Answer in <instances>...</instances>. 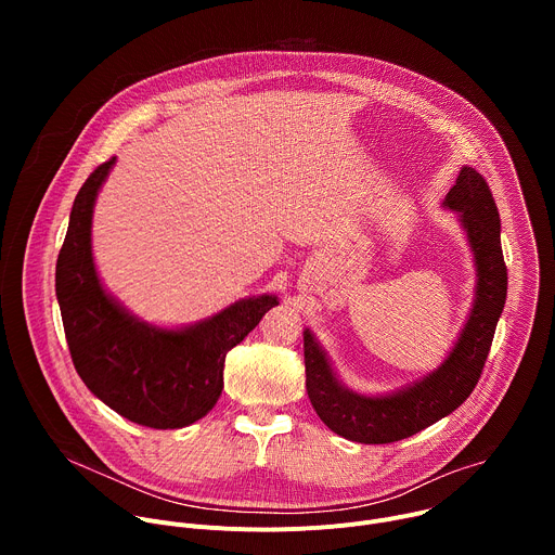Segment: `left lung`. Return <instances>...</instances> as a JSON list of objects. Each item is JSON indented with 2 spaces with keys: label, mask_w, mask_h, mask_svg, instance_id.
I'll use <instances>...</instances> for the list:
<instances>
[{
  "label": "left lung",
  "mask_w": 555,
  "mask_h": 555,
  "mask_svg": "<svg viewBox=\"0 0 555 555\" xmlns=\"http://www.w3.org/2000/svg\"><path fill=\"white\" fill-rule=\"evenodd\" d=\"M443 206L459 212L477 266V292L463 332L439 369L411 386L366 398L345 388L309 330L302 332L305 386L319 417L340 437L358 443L406 439L456 411L477 386L507 296L501 248V217L481 173L463 167Z\"/></svg>",
  "instance_id": "8db88e82"
}]
</instances>
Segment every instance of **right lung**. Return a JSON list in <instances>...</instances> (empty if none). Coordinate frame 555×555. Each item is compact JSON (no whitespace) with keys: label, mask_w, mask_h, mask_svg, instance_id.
Segmentation results:
<instances>
[{"label":"right lung","mask_w":555,"mask_h":555,"mask_svg":"<svg viewBox=\"0 0 555 555\" xmlns=\"http://www.w3.org/2000/svg\"><path fill=\"white\" fill-rule=\"evenodd\" d=\"M116 163H103L78 191L56 259V298L76 373L112 411L149 428H184L202 420L223 388L225 353L279 305L276 296L242 298L184 327H151L101 285L92 257L96 195Z\"/></svg>","instance_id":"1"}]
</instances>
